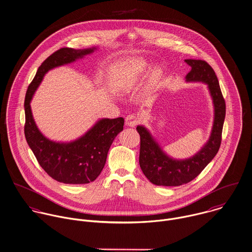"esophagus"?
<instances>
[{
    "label": "esophagus",
    "instance_id": "obj_1",
    "mask_svg": "<svg viewBox=\"0 0 252 252\" xmlns=\"http://www.w3.org/2000/svg\"><path fill=\"white\" fill-rule=\"evenodd\" d=\"M139 122L140 119L134 114H130L126 117V125L128 126H135L139 124Z\"/></svg>",
    "mask_w": 252,
    "mask_h": 252
}]
</instances>
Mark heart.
<instances>
[{"label":"heart","mask_w":252,"mask_h":252,"mask_svg":"<svg viewBox=\"0 0 252 252\" xmlns=\"http://www.w3.org/2000/svg\"><path fill=\"white\" fill-rule=\"evenodd\" d=\"M146 69H147V67H146V65L144 64V63H138V64H135L134 66H133V68L131 69V71H132V73H131V76H127L126 78V80L124 82V88H129L134 82H135V80L137 79V78H139V77H141L145 72H146ZM158 73L157 72V71H154L153 73H152V78H153V80H156L157 78H158Z\"/></svg>","instance_id":"obj_1"}]
</instances>
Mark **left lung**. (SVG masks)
I'll return each instance as SVG.
<instances>
[{"instance_id":"obj_1","label":"left lung","mask_w":252,"mask_h":252,"mask_svg":"<svg viewBox=\"0 0 252 252\" xmlns=\"http://www.w3.org/2000/svg\"><path fill=\"white\" fill-rule=\"evenodd\" d=\"M185 61L192 68L186 76L187 81L204 82L208 85L214 103V124L208 142L197 155L184 160L167 157L145 127L140 126L136 127L140 135V167L150 182L158 186H180L189 183L210 162L221 145L226 103L217 76L212 67L204 60L189 58Z\"/></svg>"}]
</instances>
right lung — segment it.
Returning a JSON list of instances; mask_svg holds the SVG:
<instances>
[{
    "label": "right lung",
    "mask_w": 252,
    "mask_h": 252,
    "mask_svg": "<svg viewBox=\"0 0 252 252\" xmlns=\"http://www.w3.org/2000/svg\"><path fill=\"white\" fill-rule=\"evenodd\" d=\"M94 49L74 50L62 48L54 51L39 67L28 87L24 108V134L42 168L58 182L87 184L100 174L107 154L115 137L124 129V118L100 120L84 136L70 143H56L46 138L38 129L30 107V101L45 74L54 67L75 61Z\"/></svg>",
    "instance_id": "1"
}]
</instances>
